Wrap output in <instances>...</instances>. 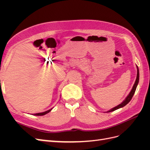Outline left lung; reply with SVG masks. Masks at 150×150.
Returning <instances> with one entry per match:
<instances>
[{
	"instance_id": "1",
	"label": "left lung",
	"mask_w": 150,
	"mask_h": 150,
	"mask_svg": "<svg viewBox=\"0 0 150 150\" xmlns=\"http://www.w3.org/2000/svg\"><path fill=\"white\" fill-rule=\"evenodd\" d=\"M139 69H138V67L137 66V79H136L135 83H134V85H133V87L132 89H131V92L129 93V94H128V96L126 97V98L125 99L123 102L121 103L120 104H119V105H117V106L112 108L111 110H109L108 111H107L108 112H111V111H114L117 110V109L124 107L125 106H126V104H128V103L131 101V99H132V98H133V95H134V93H135L136 89H137V85H138V82H139Z\"/></svg>"
}]
</instances>
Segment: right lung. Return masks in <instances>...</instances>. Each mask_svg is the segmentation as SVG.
<instances>
[{"mask_svg": "<svg viewBox=\"0 0 150 150\" xmlns=\"http://www.w3.org/2000/svg\"><path fill=\"white\" fill-rule=\"evenodd\" d=\"M51 110H52V109H51V110H48V111H45V112H43L36 113V114H34V115H35V116H43V115H44L47 114V113L49 112L50 111H51Z\"/></svg>", "mask_w": 150, "mask_h": 150, "instance_id": "1", "label": "right lung"}]
</instances>
